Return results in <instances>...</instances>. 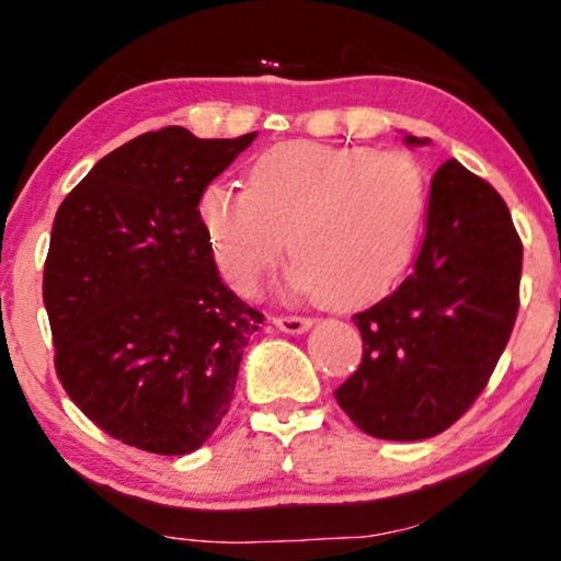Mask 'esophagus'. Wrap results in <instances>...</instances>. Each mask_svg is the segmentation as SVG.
<instances>
[{
  "mask_svg": "<svg viewBox=\"0 0 561 561\" xmlns=\"http://www.w3.org/2000/svg\"><path fill=\"white\" fill-rule=\"evenodd\" d=\"M272 323L285 334H302L313 327V321L306 319V316H274Z\"/></svg>",
  "mask_w": 561,
  "mask_h": 561,
  "instance_id": "34e87169",
  "label": "esophagus"
}]
</instances>
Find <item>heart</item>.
<instances>
[{"mask_svg": "<svg viewBox=\"0 0 561 561\" xmlns=\"http://www.w3.org/2000/svg\"><path fill=\"white\" fill-rule=\"evenodd\" d=\"M245 174L248 187L208 182L195 206L234 293H255L287 234L289 285L334 306L381 298L413 261L428 182L404 153L287 140L255 153Z\"/></svg>", "mask_w": 561, "mask_h": 561, "instance_id": "heart-1", "label": "heart"}]
</instances>
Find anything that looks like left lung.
<instances>
[{"instance_id": "obj_1", "label": "left lung", "mask_w": 561, "mask_h": 561, "mask_svg": "<svg viewBox=\"0 0 561 561\" xmlns=\"http://www.w3.org/2000/svg\"><path fill=\"white\" fill-rule=\"evenodd\" d=\"M408 146L428 138L404 135ZM523 242L489 182L449 159L431 180L426 238L389 298L355 313L363 360L334 391L357 428L389 442L447 431L494 374L515 327Z\"/></svg>"}]
</instances>
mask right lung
Here are the masks:
<instances>
[{
    "label": "right lung",
    "mask_w": 561,
    "mask_h": 561,
    "mask_svg": "<svg viewBox=\"0 0 561 561\" xmlns=\"http://www.w3.org/2000/svg\"><path fill=\"white\" fill-rule=\"evenodd\" d=\"M253 140L144 133L96 161L54 216L44 306L57 376L135 449L195 451L232 402L263 316L219 279L195 206Z\"/></svg>",
    "instance_id": "right-lung-1"
}]
</instances>
